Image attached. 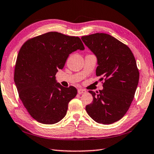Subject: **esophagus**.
I'll use <instances>...</instances> for the list:
<instances>
[{
    "mask_svg": "<svg viewBox=\"0 0 154 154\" xmlns=\"http://www.w3.org/2000/svg\"><path fill=\"white\" fill-rule=\"evenodd\" d=\"M86 93V91L85 89H78V93H79V95H81L83 94V93Z\"/></svg>",
    "mask_w": 154,
    "mask_h": 154,
    "instance_id": "34e87169",
    "label": "esophagus"
}]
</instances>
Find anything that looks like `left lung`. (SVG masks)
<instances>
[{"instance_id": "1", "label": "left lung", "mask_w": 154, "mask_h": 154, "mask_svg": "<svg viewBox=\"0 0 154 154\" xmlns=\"http://www.w3.org/2000/svg\"><path fill=\"white\" fill-rule=\"evenodd\" d=\"M81 39L97 57L96 75L105 81L103 90L89 91L93 99L86 111L95 122L111 124L125 116L134 98L140 78L136 61L127 45L109 35L95 33Z\"/></svg>"}]
</instances>
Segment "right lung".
Wrapping results in <instances>:
<instances>
[{
  "mask_svg": "<svg viewBox=\"0 0 154 154\" xmlns=\"http://www.w3.org/2000/svg\"><path fill=\"white\" fill-rule=\"evenodd\" d=\"M84 50L78 37L49 32L31 38L18 54L14 80L19 98L33 119L54 124L67 113L68 104L77 95L73 86L56 83L55 75L65 65L69 54Z\"/></svg>",
  "mask_w": 154,
  "mask_h": 154,
  "instance_id": "1",
  "label": "right lung"
}]
</instances>
